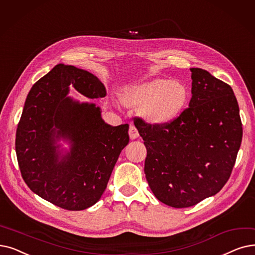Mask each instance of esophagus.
Masks as SVG:
<instances>
[{
	"label": "esophagus",
	"instance_id": "1",
	"mask_svg": "<svg viewBox=\"0 0 255 255\" xmlns=\"http://www.w3.org/2000/svg\"><path fill=\"white\" fill-rule=\"evenodd\" d=\"M138 135H139L138 134V131L135 128V126L130 125V127H129V136H130V138L131 139H135V138L138 137Z\"/></svg>",
	"mask_w": 255,
	"mask_h": 255
}]
</instances>
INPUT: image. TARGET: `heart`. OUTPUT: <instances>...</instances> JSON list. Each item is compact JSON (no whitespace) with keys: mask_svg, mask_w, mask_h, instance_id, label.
<instances>
[{"mask_svg":"<svg viewBox=\"0 0 255 255\" xmlns=\"http://www.w3.org/2000/svg\"><path fill=\"white\" fill-rule=\"evenodd\" d=\"M189 99L186 87L165 79L126 87L121 95L125 106L140 108L141 115L153 125H165L177 118Z\"/></svg>","mask_w":255,"mask_h":255,"instance_id":"obj_1","label":"heart"}]
</instances>
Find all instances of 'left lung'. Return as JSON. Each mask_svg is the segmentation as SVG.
Segmentation results:
<instances>
[{"label":"left lung","mask_w":255,"mask_h":255,"mask_svg":"<svg viewBox=\"0 0 255 255\" xmlns=\"http://www.w3.org/2000/svg\"><path fill=\"white\" fill-rule=\"evenodd\" d=\"M189 107L165 125L134 118L147 148L145 174L158 200L175 208L196 205L228 181L241 147L243 127L230 85L192 68Z\"/></svg>","instance_id":"1"}]
</instances>
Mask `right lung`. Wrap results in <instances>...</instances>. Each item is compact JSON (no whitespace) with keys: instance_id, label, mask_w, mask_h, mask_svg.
Returning <instances> with one entry per match:
<instances>
[{"instance_id":"1","label":"right lung","mask_w":255,"mask_h":255,"mask_svg":"<svg viewBox=\"0 0 255 255\" xmlns=\"http://www.w3.org/2000/svg\"><path fill=\"white\" fill-rule=\"evenodd\" d=\"M71 85L90 99L106 96L105 86L92 73L57 64L27 96L15 151L21 177L33 193L63 209L82 210L104 193L129 142V125L106 124L100 107L68 97ZM60 138L71 142L66 154L56 145Z\"/></svg>"}]
</instances>
